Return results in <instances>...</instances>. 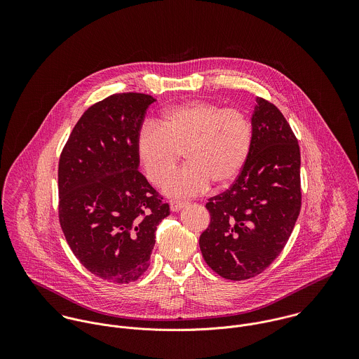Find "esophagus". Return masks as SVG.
<instances>
[{
	"label": "esophagus",
	"mask_w": 359,
	"mask_h": 359,
	"mask_svg": "<svg viewBox=\"0 0 359 359\" xmlns=\"http://www.w3.org/2000/svg\"><path fill=\"white\" fill-rule=\"evenodd\" d=\"M187 205H188L187 202H181V201H171V202H170V208H171L172 211H175V212H177V211H180L181 208H184Z\"/></svg>",
	"instance_id": "obj_1"
}]
</instances>
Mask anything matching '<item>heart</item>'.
<instances>
[{"instance_id":"b5f03b06","label":"heart","mask_w":359,"mask_h":359,"mask_svg":"<svg viewBox=\"0 0 359 359\" xmlns=\"http://www.w3.org/2000/svg\"><path fill=\"white\" fill-rule=\"evenodd\" d=\"M253 142L250 120L238 109L191 101L167 109L160 121H145L137 134L138 160L148 180L160 185L184 152L188 164L164 184L172 198L195 196L211 182H233L248 163Z\"/></svg>"}]
</instances>
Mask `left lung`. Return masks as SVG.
Wrapping results in <instances>:
<instances>
[{
    "mask_svg": "<svg viewBox=\"0 0 359 359\" xmlns=\"http://www.w3.org/2000/svg\"><path fill=\"white\" fill-rule=\"evenodd\" d=\"M253 142L232 187L208 199L210 225L199 246L219 276L245 280L279 256L302 207L300 148L280 110L256 98Z\"/></svg>",
    "mask_w": 359,
    "mask_h": 359,
    "instance_id": "1",
    "label": "left lung"
}]
</instances>
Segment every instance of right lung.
I'll use <instances>...</instances> for the list:
<instances>
[{"label": "right lung", "instance_id": "1", "mask_svg": "<svg viewBox=\"0 0 359 359\" xmlns=\"http://www.w3.org/2000/svg\"><path fill=\"white\" fill-rule=\"evenodd\" d=\"M147 94H114L88 107L59 158V222L69 248L95 276L135 282L149 266L170 205L138 171L135 140Z\"/></svg>", "mask_w": 359, "mask_h": 359}]
</instances>
